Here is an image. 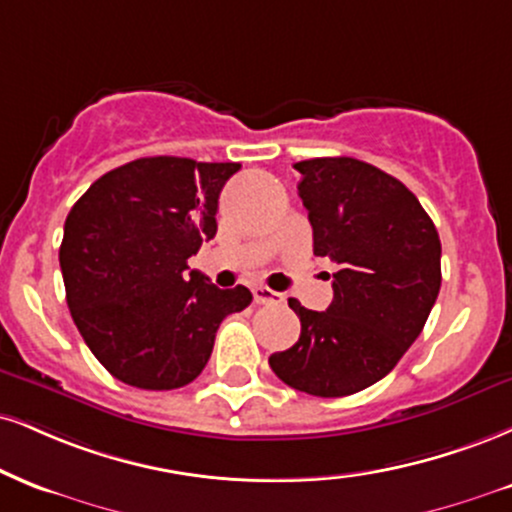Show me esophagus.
I'll return each mask as SVG.
<instances>
[{
	"label": "esophagus",
	"mask_w": 512,
	"mask_h": 512,
	"mask_svg": "<svg viewBox=\"0 0 512 512\" xmlns=\"http://www.w3.org/2000/svg\"><path fill=\"white\" fill-rule=\"evenodd\" d=\"M252 295H255V303H260V305H279V303H283V295L272 291V288H267V286H255V288H252Z\"/></svg>",
	"instance_id": "obj_1"
}]
</instances>
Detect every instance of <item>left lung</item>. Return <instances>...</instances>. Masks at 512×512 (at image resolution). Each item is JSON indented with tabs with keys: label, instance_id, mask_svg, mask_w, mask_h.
<instances>
[{
	"label": "left lung",
	"instance_id": "obj_1",
	"mask_svg": "<svg viewBox=\"0 0 512 512\" xmlns=\"http://www.w3.org/2000/svg\"><path fill=\"white\" fill-rule=\"evenodd\" d=\"M295 169L315 255L338 272L326 312L288 300L300 338L269 367L295 391L341 398L384 379L422 334L441 288V240L420 200L377 166L317 157Z\"/></svg>",
	"mask_w": 512,
	"mask_h": 512
}]
</instances>
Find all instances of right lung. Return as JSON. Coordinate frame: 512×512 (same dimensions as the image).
Wrapping results in <instances>:
<instances>
[{"label":"right lung","mask_w":512,"mask_h":512,"mask_svg":"<svg viewBox=\"0 0 512 512\" xmlns=\"http://www.w3.org/2000/svg\"><path fill=\"white\" fill-rule=\"evenodd\" d=\"M240 164L143 157L109 171L71 207L59 248L66 303L112 377L171 391L207 365L221 319L245 310V286L188 274L217 236L219 193Z\"/></svg>","instance_id":"obj_1"}]
</instances>
